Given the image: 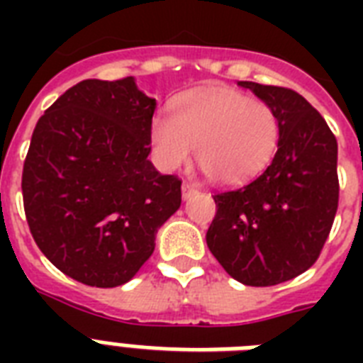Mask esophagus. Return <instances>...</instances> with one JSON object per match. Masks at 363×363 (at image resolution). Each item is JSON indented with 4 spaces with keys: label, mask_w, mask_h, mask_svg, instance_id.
<instances>
[{
    "label": "esophagus",
    "mask_w": 363,
    "mask_h": 363,
    "mask_svg": "<svg viewBox=\"0 0 363 363\" xmlns=\"http://www.w3.org/2000/svg\"><path fill=\"white\" fill-rule=\"evenodd\" d=\"M196 192H198V188L192 186V184H188V182H182V198L190 199Z\"/></svg>",
    "instance_id": "1"
}]
</instances>
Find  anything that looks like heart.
<instances>
[{"instance_id":"1","label":"heart","mask_w":363,"mask_h":363,"mask_svg":"<svg viewBox=\"0 0 363 363\" xmlns=\"http://www.w3.org/2000/svg\"><path fill=\"white\" fill-rule=\"evenodd\" d=\"M171 111L173 118L158 115L150 124L154 156L165 171L186 164L196 150V162L211 181L239 184L258 175L279 145L275 109L239 90L182 94Z\"/></svg>"}]
</instances>
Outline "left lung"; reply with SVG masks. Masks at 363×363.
<instances>
[{"instance_id": "8db88e82", "label": "left lung", "mask_w": 363, "mask_h": 363, "mask_svg": "<svg viewBox=\"0 0 363 363\" xmlns=\"http://www.w3.org/2000/svg\"><path fill=\"white\" fill-rule=\"evenodd\" d=\"M238 84L275 109L279 145L262 175L213 196L207 247L235 281L273 286L309 269L330 235L339 203L337 139L298 92Z\"/></svg>"}]
</instances>
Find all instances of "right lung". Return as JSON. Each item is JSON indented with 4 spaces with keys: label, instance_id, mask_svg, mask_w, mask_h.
Listing matches in <instances>:
<instances>
[{
    "label": "right lung",
    "instance_id": "1",
    "mask_svg": "<svg viewBox=\"0 0 363 363\" xmlns=\"http://www.w3.org/2000/svg\"><path fill=\"white\" fill-rule=\"evenodd\" d=\"M154 109L133 77L88 79L33 130L22 171L26 220L41 252L82 284L133 279L181 207V181L148 160Z\"/></svg>",
    "mask_w": 363,
    "mask_h": 363
}]
</instances>
